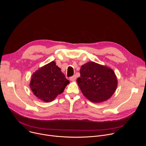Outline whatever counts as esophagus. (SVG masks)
Segmentation results:
<instances>
[{"label": "esophagus", "mask_w": 146, "mask_h": 146, "mask_svg": "<svg viewBox=\"0 0 146 146\" xmlns=\"http://www.w3.org/2000/svg\"><path fill=\"white\" fill-rule=\"evenodd\" d=\"M76 79V76H74V75L70 77V80L71 81H74Z\"/></svg>", "instance_id": "34e87169"}]
</instances>
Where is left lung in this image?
Masks as SVG:
<instances>
[{"instance_id": "left-lung-1", "label": "left lung", "mask_w": 146, "mask_h": 146, "mask_svg": "<svg viewBox=\"0 0 146 146\" xmlns=\"http://www.w3.org/2000/svg\"><path fill=\"white\" fill-rule=\"evenodd\" d=\"M77 82L82 93L92 102L99 103L109 99L117 87L113 70L94 62L82 65Z\"/></svg>"}]
</instances>
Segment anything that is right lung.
<instances>
[{
	"label": "right lung",
	"instance_id": "add662e5",
	"mask_svg": "<svg viewBox=\"0 0 146 146\" xmlns=\"http://www.w3.org/2000/svg\"><path fill=\"white\" fill-rule=\"evenodd\" d=\"M69 83L60 69L52 61L33 74L30 87L38 99L49 102L63 92Z\"/></svg>",
	"mask_w": 146,
	"mask_h": 146
}]
</instances>
